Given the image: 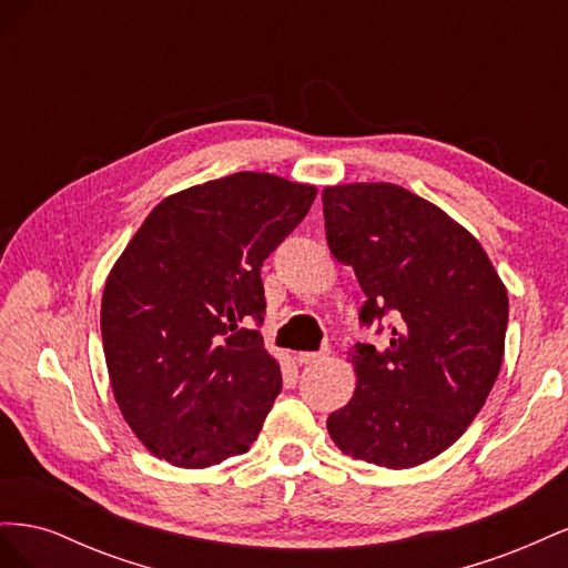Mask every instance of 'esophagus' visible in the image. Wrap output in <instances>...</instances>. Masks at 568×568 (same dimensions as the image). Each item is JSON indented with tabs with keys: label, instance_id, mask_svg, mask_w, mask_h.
Instances as JSON below:
<instances>
[{
	"label": "esophagus",
	"instance_id": "obj_1",
	"mask_svg": "<svg viewBox=\"0 0 568 568\" xmlns=\"http://www.w3.org/2000/svg\"><path fill=\"white\" fill-rule=\"evenodd\" d=\"M326 357V351H301V353H296V363L298 365H313V363H317V359H324Z\"/></svg>",
	"mask_w": 568,
	"mask_h": 568
}]
</instances>
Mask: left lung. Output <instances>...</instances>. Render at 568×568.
Returning a JSON list of instances; mask_svg holds the SVG:
<instances>
[{"instance_id": "obj_1", "label": "left lung", "mask_w": 568, "mask_h": 568, "mask_svg": "<svg viewBox=\"0 0 568 568\" xmlns=\"http://www.w3.org/2000/svg\"><path fill=\"white\" fill-rule=\"evenodd\" d=\"M322 203L326 244L367 296L359 322L388 336L384 351L355 343V393L326 428L355 459L417 467L484 407L505 355L507 288L467 230L398 184L326 186Z\"/></svg>"}]
</instances>
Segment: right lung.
Returning <instances> with one entry per match:
<instances>
[{"label":"right lung","mask_w":568,"mask_h":568,"mask_svg":"<svg viewBox=\"0 0 568 568\" xmlns=\"http://www.w3.org/2000/svg\"><path fill=\"white\" fill-rule=\"evenodd\" d=\"M317 189L236 173L161 201L113 265L101 338L125 422L146 448L201 469L251 448L282 390L257 326L261 267Z\"/></svg>","instance_id":"1"}]
</instances>
